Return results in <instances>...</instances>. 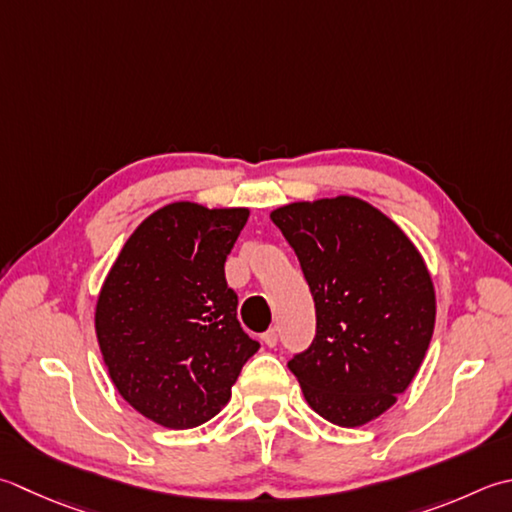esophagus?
<instances>
[{
    "mask_svg": "<svg viewBox=\"0 0 512 512\" xmlns=\"http://www.w3.org/2000/svg\"><path fill=\"white\" fill-rule=\"evenodd\" d=\"M262 339H264V344H266V346H270V348H273V346H277V342H279L277 328H268V330H266V333L262 335Z\"/></svg>",
    "mask_w": 512,
    "mask_h": 512,
    "instance_id": "1",
    "label": "esophagus"
}]
</instances>
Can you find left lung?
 Instances as JSON below:
<instances>
[{
    "label": "left lung",
    "instance_id": "1",
    "mask_svg": "<svg viewBox=\"0 0 512 512\" xmlns=\"http://www.w3.org/2000/svg\"><path fill=\"white\" fill-rule=\"evenodd\" d=\"M315 302V339L288 362L308 406L362 426L413 382L435 328V290L402 228L357 197L270 213Z\"/></svg>",
    "mask_w": 512,
    "mask_h": 512
}]
</instances>
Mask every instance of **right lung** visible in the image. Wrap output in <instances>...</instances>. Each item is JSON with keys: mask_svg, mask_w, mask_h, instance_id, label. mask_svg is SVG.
Returning a JSON list of instances; mask_svg holds the SVG:
<instances>
[{"mask_svg": "<svg viewBox=\"0 0 512 512\" xmlns=\"http://www.w3.org/2000/svg\"><path fill=\"white\" fill-rule=\"evenodd\" d=\"M246 222V208H159L128 237L99 293L95 330L110 379L159 426L213 419L257 353L224 275Z\"/></svg>", "mask_w": 512, "mask_h": 512, "instance_id": "1", "label": "right lung"}]
</instances>
